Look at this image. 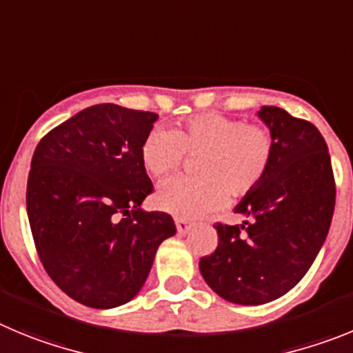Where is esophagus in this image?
Here are the masks:
<instances>
[{"mask_svg":"<svg viewBox=\"0 0 353 353\" xmlns=\"http://www.w3.org/2000/svg\"><path fill=\"white\" fill-rule=\"evenodd\" d=\"M176 228H177V234H186V232L192 228V223L188 220H184V218H176Z\"/></svg>","mask_w":353,"mask_h":353,"instance_id":"34e87169","label":"esophagus"}]
</instances>
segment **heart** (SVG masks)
Listing matches in <instances>:
<instances>
[{
  "label": "heart",
  "mask_w": 353,
  "mask_h": 353,
  "mask_svg": "<svg viewBox=\"0 0 353 353\" xmlns=\"http://www.w3.org/2000/svg\"><path fill=\"white\" fill-rule=\"evenodd\" d=\"M186 153H202L196 172L165 181L157 205L179 218H199L227 204L230 193L244 196L259 186L272 158V137L260 125L199 114L184 125L158 128L142 142V165L151 176L163 177L183 165Z\"/></svg>",
  "instance_id": "b5f03b06"
}]
</instances>
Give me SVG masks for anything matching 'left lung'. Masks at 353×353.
<instances>
[{"label":"left lung","mask_w":353,"mask_h":353,"mask_svg":"<svg viewBox=\"0 0 353 353\" xmlns=\"http://www.w3.org/2000/svg\"><path fill=\"white\" fill-rule=\"evenodd\" d=\"M259 117L271 132V165L237 204L248 220L216 223L218 248L199 262L216 294L246 306L271 303L299 283L325 241L336 202L331 157L316 126L279 107L263 105Z\"/></svg>","instance_id":"8db88e82"}]
</instances>
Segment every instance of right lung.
Instances as JSON below:
<instances>
[{"label":"right lung","instance_id":"right-lung-1","mask_svg":"<svg viewBox=\"0 0 353 353\" xmlns=\"http://www.w3.org/2000/svg\"><path fill=\"white\" fill-rule=\"evenodd\" d=\"M158 114L114 103L88 107L38 142L26 205L47 274L97 310L121 306L144 285L172 216L144 211L153 192L141 148Z\"/></svg>","mask_w":353,"mask_h":353}]
</instances>
